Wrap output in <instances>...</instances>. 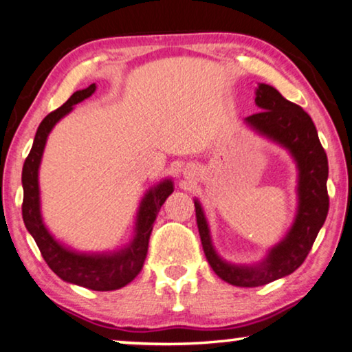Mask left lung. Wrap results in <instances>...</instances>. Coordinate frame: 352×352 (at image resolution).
Listing matches in <instances>:
<instances>
[{
    "label": "left lung",
    "instance_id": "left-lung-1",
    "mask_svg": "<svg viewBox=\"0 0 352 352\" xmlns=\"http://www.w3.org/2000/svg\"><path fill=\"white\" fill-rule=\"evenodd\" d=\"M254 102L261 112L246 117L245 123L262 138L287 150L296 162L297 212L292 226L258 264H232L214 250L206 213L201 202L194 199L199 235L210 267L221 280L240 287L264 286L297 270L310 253L329 212L327 155L310 115L267 83H259L256 88Z\"/></svg>",
    "mask_w": 352,
    "mask_h": 352
}]
</instances>
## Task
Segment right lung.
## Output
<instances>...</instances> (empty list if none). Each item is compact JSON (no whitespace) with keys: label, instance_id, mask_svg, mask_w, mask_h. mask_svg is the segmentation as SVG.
I'll return each instance as SVG.
<instances>
[{"label":"right lung","instance_id":"right-lung-1","mask_svg":"<svg viewBox=\"0 0 352 352\" xmlns=\"http://www.w3.org/2000/svg\"><path fill=\"white\" fill-rule=\"evenodd\" d=\"M94 91H96V83L76 91L61 107L50 112L41 122L22 170V214L25 226L33 235L42 258L63 281L91 291H115L133 281L142 270L156 214L166 199L174 192V182L170 178H164L144 194L135 217L134 235L123 248L102 251V253H83L58 242L50 234L42 219L39 190V167L47 138L54 126L72 112L76 104L90 98Z\"/></svg>","mask_w":352,"mask_h":352}]
</instances>
